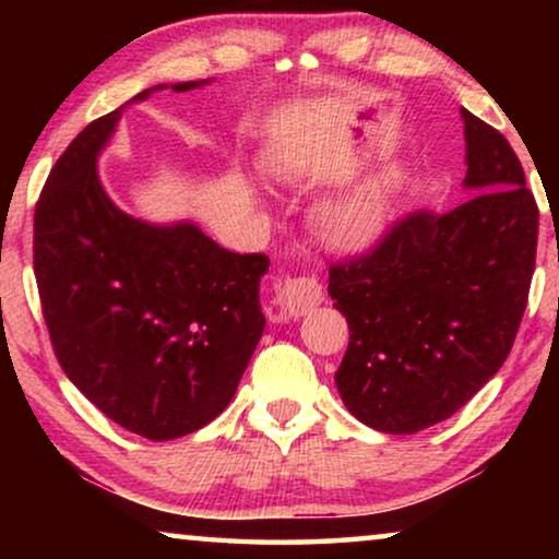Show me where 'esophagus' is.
<instances>
[{"label": "esophagus", "mask_w": 559, "mask_h": 559, "mask_svg": "<svg viewBox=\"0 0 559 559\" xmlns=\"http://www.w3.org/2000/svg\"><path fill=\"white\" fill-rule=\"evenodd\" d=\"M280 300L287 316L302 318L323 302V287L316 277H287L280 287Z\"/></svg>", "instance_id": "esophagus-1"}]
</instances>
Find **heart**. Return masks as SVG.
<instances>
[{"mask_svg":"<svg viewBox=\"0 0 559 559\" xmlns=\"http://www.w3.org/2000/svg\"><path fill=\"white\" fill-rule=\"evenodd\" d=\"M272 173L289 186H300L302 170L293 163H274ZM402 173L396 167H384L361 186L343 193L333 201L320 205L318 228L320 236L335 249L354 251L371 243L381 234L386 224L389 209H392L394 195L400 193Z\"/></svg>","mask_w":559,"mask_h":559,"instance_id":"obj_1","label":"heart"}]
</instances>
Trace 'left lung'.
Segmentation results:
<instances>
[{"label": "left lung", "instance_id": "left-lung-1", "mask_svg": "<svg viewBox=\"0 0 559 559\" xmlns=\"http://www.w3.org/2000/svg\"><path fill=\"white\" fill-rule=\"evenodd\" d=\"M461 117L471 195L448 213H409L369 254L331 266L328 295L350 328L335 386L379 432L455 415L507 361L526 308L537 203L503 134Z\"/></svg>", "mask_w": 559, "mask_h": 559}]
</instances>
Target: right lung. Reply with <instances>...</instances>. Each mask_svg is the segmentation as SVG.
<instances>
[{
	"instance_id": "right-lung-1",
	"label": "right lung",
	"mask_w": 559,
	"mask_h": 559,
	"mask_svg": "<svg viewBox=\"0 0 559 559\" xmlns=\"http://www.w3.org/2000/svg\"><path fill=\"white\" fill-rule=\"evenodd\" d=\"M205 81L173 83V91ZM91 121L35 209V280L66 377L106 417L147 440L201 430L234 400L264 333V254H234L193 221L150 224L111 201L98 155L129 104Z\"/></svg>"
}]
</instances>
